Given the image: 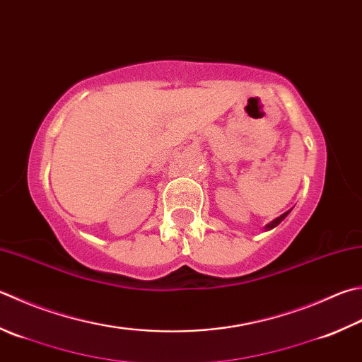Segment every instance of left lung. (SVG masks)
I'll return each instance as SVG.
<instances>
[{"instance_id": "8db88e82", "label": "left lung", "mask_w": 362, "mask_h": 362, "mask_svg": "<svg viewBox=\"0 0 362 362\" xmlns=\"http://www.w3.org/2000/svg\"><path fill=\"white\" fill-rule=\"evenodd\" d=\"M288 213H290V211H287V213H284L281 217H277V219H274V221H272V222H269L268 225H266V227H264V230H271V228H274V227H277V225L279 223H281L284 219H285V217H287L288 216Z\"/></svg>"}]
</instances>
